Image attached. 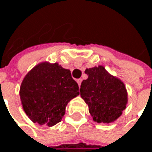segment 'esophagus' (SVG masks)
Returning <instances> with one entry per match:
<instances>
[{
	"label": "esophagus",
	"mask_w": 152,
	"mask_h": 152,
	"mask_svg": "<svg viewBox=\"0 0 152 152\" xmlns=\"http://www.w3.org/2000/svg\"><path fill=\"white\" fill-rule=\"evenodd\" d=\"M81 81H82V80H81V79H78V80H77V83H78V85H79V87H80V84H81Z\"/></svg>",
	"instance_id": "obj_1"
}]
</instances>
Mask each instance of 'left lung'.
I'll list each match as a JSON object with an SVG mask.
<instances>
[{
    "instance_id": "1",
    "label": "left lung",
    "mask_w": 152,
    "mask_h": 152,
    "mask_svg": "<svg viewBox=\"0 0 152 152\" xmlns=\"http://www.w3.org/2000/svg\"><path fill=\"white\" fill-rule=\"evenodd\" d=\"M88 78L80 85V96L97 123H111L121 116L127 104L125 84L103 65L86 69Z\"/></svg>"
}]
</instances>
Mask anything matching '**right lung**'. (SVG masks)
Wrapping results in <instances>:
<instances>
[{"label": "right lung", "mask_w": 152, "mask_h": 152, "mask_svg": "<svg viewBox=\"0 0 152 152\" xmlns=\"http://www.w3.org/2000/svg\"><path fill=\"white\" fill-rule=\"evenodd\" d=\"M19 95L25 113L34 123L52 126L61 121L67 104L80 91L70 70L58 63L42 62L26 75Z\"/></svg>", "instance_id": "right-lung-1"}]
</instances>
